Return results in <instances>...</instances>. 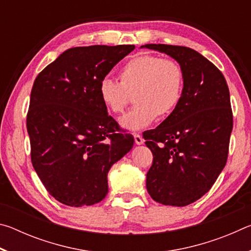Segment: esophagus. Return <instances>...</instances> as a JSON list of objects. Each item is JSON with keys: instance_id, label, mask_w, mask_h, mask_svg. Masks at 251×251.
I'll use <instances>...</instances> for the list:
<instances>
[{"instance_id": "esophagus-1", "label": "esophagus", "mask_w": 251, "mask_h": 251, "mask_svg": "<svg viewBox=\"0 0 251 251\" xmlns=\"http://www.w3.org/2000/svg\"><path fill=\"white\" fill-rule=\"evenodd\" d=\"M134 139H135V143L137 144V145H142V144H144V142H145L142 136L137 133H134Z\"/></svg>"}]
</instances>
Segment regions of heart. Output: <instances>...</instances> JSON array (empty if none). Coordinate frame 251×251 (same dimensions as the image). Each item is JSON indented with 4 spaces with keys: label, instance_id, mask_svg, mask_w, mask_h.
<instances>
[{
    "label": "heart",
    "instance_id": "heart-1",
    "mask_svg": "<svg viewBox=\"0 0 251 251\" xmlns=\"http://www.w3.org/2000/svg\"><path fill=\"white\" fill-rule=\"evenodd\" d=\"M118 79L103 78L97 93L108 112L122 113L134 93L135 107L123 116L124 128L139 130L157 116L166 118L175 112L184 95L185 72L175 59L142 54L127 61L118 72Z\"/></svg>",
    "mask_w": 251,
    "mask_h": 251
}]
</instances>
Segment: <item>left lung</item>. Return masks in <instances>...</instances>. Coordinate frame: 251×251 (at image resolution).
Segmentation results:
<instances>
[{
  "instance_id": "8db88e82",
  "label": "left lung",
  "mask_w": 251,
  "mask_h": 251,
  "mask_svg": "<svg viewBox=\"0 0 251 251\" xmlns=\"http://www.w3.org/2000/svg\"><path fill=\"white\" fill-rule=\"evenodd\" d=\"M142 48L169 55L185 72L179 106L143 136L154 157L146 175L148 194L163 205L187 206L209 192L227 163L232 130L229 88L222 72L193 49Z\"/></svg>"
}]
</instances>
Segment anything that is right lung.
<instances>
[{"label": "right lung", "instance_id": "add662e5", "mask_svg": "<svg viewBox=\"0 0 251 251\" xmlns=\"http://www.w3.org/2000/svg\"><path fill=\"white\" fill-rule=\"evenodd\" d=\"M134 49H70L34 80L26 116L32 164L50 196L66 206L103 201L108 171L134 145L97 93L100 80Z\"/></svg>", "mask_w": 251, "mask_h": 251}]
</instances>
